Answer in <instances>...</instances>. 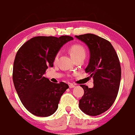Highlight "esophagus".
<instances>
[{"mask_svg": "<svg viewBox=\"0 0 135 135\" xmlns=\"http://www.w3.org/2000/svg\"><path fill=\"white\" fill-rule=\"evenodd\" d=\"M69 88H75V85H74L73 84H69Z\"/></svg>", "mask_w": 135, "mask_h": 135, "instance_id": "obj_1", "label": "esophagus"}]
</instances>
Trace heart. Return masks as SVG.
Masks as SVG:
<instances>
[{
  "instance_id": "1",
  "label": "heart",
  "mask_w": 135,
  "mask_h": 135,
  "mask_svg": "<svg viewBox=\"0 0 135 135\" xmlns=\"http://www.w3.org/2000/svg\"><path fill=\"white\" fill-rule=\"evenodd\" d=\"M69 53H70L71 57L74 59V58L76 57V56H79L81 55L85 56V53H86V51H85V50L84 47L82 46L80 44H74L73 46H71L69 47ZM59 54L56 55V56H55L54 61L56 62L58 60V58H59Z\"/></svg>"
}]
</instances>
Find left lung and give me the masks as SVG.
<instances>
[{
	"label": "left lung",
	"mask_w": 135,
	"mask_h": 135,
	"mask_svg": "<svg viewBox=\"0 0 135 135\" xmlns=\"http://www.w3.org/2000/svg\"><path fill=\"white\" fill-rule=\"evenodd\" d=\"M89 50V63L85 69L93 79L94 86L80 85L84 94L79 100L81 111L89 116L103 113L113 105L119 89L121 68L118 55L108 40L91 33L75 35Z\"/></svg>",
	"instance_id": "obj_1"
}]
</instances>
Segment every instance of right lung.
Wrapping results in <instances>:
<instances>
[{"instance_id":"obj_1","label":"right lung","mask_w":135,"mask_h":135,"mask_svg":"<svg viewBox=\"0 0 135 135\" xmlns=\"http://www.w3.org/2000/svg\"><path fill=\"white\" fill-rule=\"evenodd\" d=\"M73 38L69 36H39L24 43L16 54L13 81L20 100L31 113L49 117L58 108L60 97L69 85L51 82L44 76L53 67L54 59L64 44Z\"/></svg>"}]
</instances>
